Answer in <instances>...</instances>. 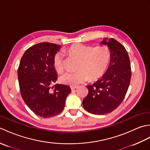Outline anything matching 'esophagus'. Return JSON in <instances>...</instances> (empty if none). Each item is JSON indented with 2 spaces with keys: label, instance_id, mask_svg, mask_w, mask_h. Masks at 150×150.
<instances>
[{
  "label": "esophagus",
  "instance_id": "34e87169",
  "mask_svg": "<svg viewBox=\"0 0 150 150\" xmlns=\"http://www.w3.org/2000/svg\"><path fill=\"white\" fill-rule=\"evenodd\" d=\"M70 88H71V89L72 90H75V89L77 88H78V86H70Z\"/></svg>",
  "mask_w": 150,
  "mask_h": 150
}]
</instances>
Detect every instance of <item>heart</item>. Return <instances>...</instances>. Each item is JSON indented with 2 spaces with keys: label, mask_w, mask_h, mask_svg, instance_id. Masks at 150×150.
Returning <instances> with one entry per match:
<instances>
[{
  "label": "heart",
  "mask_w": 150,
  "mask_h": 150,
  "mask_svg": "<svg viewBox=\"0 0 150 150\" xmlns=\"http://www.w3.org/2000/svg\"><path fill=\"white\" fill-rule=\"evenodd\" d=\"M66 53L79 59L75 72H65L60 76L62 84L76 86L87 81H95L103 76L111 61V52L106 46L94 47L82 44H75L67 48ZM53 65L57 71L64 68V59L61 53L56 54Z\"/></svg>",
  "instance_id": "b5f03b06"
}]
</instances>
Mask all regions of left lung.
Here are the masks:
<instances>
[{
    "mask_svg": "<svg viewBox=\"0 0 150 150\" xmlns=\"http://www.w3.org/2000/svg\"><path fill=\"white\" fill-rule=\"evenodd\" d=\"M111 52V61L106 72L92 85L87 86L88 94L82 104L92 114L111 113L119 106L128 91L132 76L129 58L122 44L113 38L102 41Z\"/></svg>",
    "mask_w": 150,
    "mask_h": 150,
    "instance_id": "obj_1",
    "label": "left lung"
}]
</instances>
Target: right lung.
Returning a JSON list of instances; mask_svg holds the SVG:
<instances>
[{"instance_id":"1","label":"right lung","mask_w":150,"mask_h":150,"mask_svg":"<svg viewBox=\"0 0 150 150\" xmlns=\"http://www.w3.org/2000/svg\"><path fill=\"white\" fill-rule=\"evenodd\" d=\"M60 46L40 42L29 47L22 57L18 68L21 96L37 115L49 118L60 113L71 92L67 85L56 84L57 75L53 65Z\"/></svg>"}]
</instances>
